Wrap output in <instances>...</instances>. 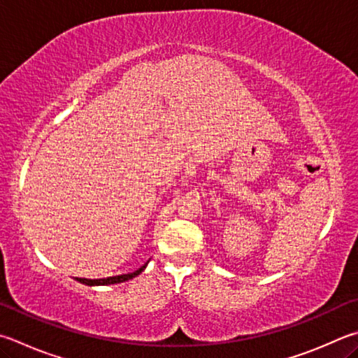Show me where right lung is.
<instances>
[{
	"label": "right lung",
	"instance_id": "obj_1",
	"mask_svg": "<svg viewBox=\"0 0 358 358\" xmlns=\"http://www.w3.org/2000/svg\"><path fill=\"white\" fill-rule=\"evenodd\" d=\"M147 263L139 268L138 271L131 272V274H123V275H115V277H108V278H99V280H89V278H76L78 282H81L84 285H114V283H122V282H127L129 278H133L136 275H139L142 271L145 269Z\"/></svg>",
	"mask_w": 358,
	"mask_h": 358
}]
</instances>
